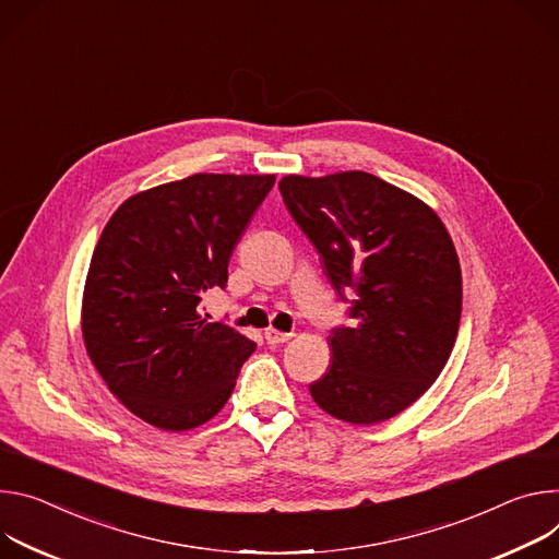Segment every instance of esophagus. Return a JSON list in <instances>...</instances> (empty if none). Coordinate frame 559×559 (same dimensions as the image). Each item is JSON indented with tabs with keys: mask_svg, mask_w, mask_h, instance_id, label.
<instances>
[{
	"mask_svg": "<svg viewBox=\"0 0 559 559\" xmlns=\"http://www.w3.org/2000/svg\"><path fill=\"white\" fill-rule=\"evenodd\" d=\"M264 337H266L269 344H284V342H288L293 337V333H282L277 329H266Z\"/></svg>",
	"mask_w": 559,
	"mask_h": 559,
	"instance_id": "obj_1",
	"label": "esophagus"
}]
</instances>
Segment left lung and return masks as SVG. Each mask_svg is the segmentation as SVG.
I'll return each mask as SVG.
<instances>
[{
    "mask_svg": "<svg viewBox=\"0 0 559 559\" xmlns=\"http://www.w3.org/2000/svg\"><path fill=\"white\" fill-rule=\"evenodd\" d=\"M280 193L335 290L353 295L355 324L331 333V366L308 389L342 421H386L451 357L462 316L453 239L428 204L370 173L286 175Z\"/></svg>",
    "mask_w": 559,
    "mask_h": 559,
    "instance_id": "1",
    "label": "left lung"
}]
</instances>
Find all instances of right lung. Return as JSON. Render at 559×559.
I'll return each mask as SVG.
<instances>
[{
    "instance_id": "obj_1",
    "label": "right lung",
    "mask_w": 559,
    "mask_h": 559,
    "mask_svg": "<svg viewBox=\"0 0 559 559\" xmlns=\"http://www.w3.org/2000/svg\"><path fill=\"white\" fill-rule=\"evenodd\" d=\"M275 175L198 173L142 191L108 219L82 299L86 353L108 391L162 430H191L228 402L255 342L206 322L228 260Z\"/></svg>"
}]
</instances>
